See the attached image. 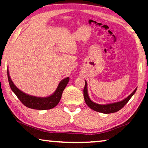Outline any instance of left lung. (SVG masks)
<instances>
[{
    "label": "left lung",
    "mask_w": 148,
    "mask_h": 148,
    "mask_svg": "<svg viewBox=\"0 0 148 148\" xmlns=\"http://www.w3.org/2000/svg\"><path fill=\"white\" fill-rule=\"evenodd\" d=\"M85 82H86V85H85V87L84 89V100H85V102L86 103V104L88 105L90 108H92V110L97 111V112H99L104 113V114H110V113L116 112L117 111L120 110L123 107H124L125 105L129 102V100H130L131 97L134 95V94L137 90V88H136L132 92V94H131L127 98H125V100L121 101V102L112 103V104L102 105V104H96V103L93 102L92 101L90 100L88 94V89H87L86 81Z\"/></svg>",
    "instance_id": "obj_1"
}]
</instances>
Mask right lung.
<instances>
[{"label":"right lung","instance_id":"1","mask_svg":"<svg viewBox=\"0 0 148 148\" xmlns=\"http://www.w3.org/2000/svg\"><path fill=\"white\" fill-rule=\"evenodd\" d=\"M7 76L11 89L15 93L19 100L22 102V104L28 108L36 109V110H48V109H51L55 107L60 102L62 92L69 81V77L62 80L58 84L55 92L50 96H48L47 98H38V97L29 96V95L26 94L19 90L12 82L8 70Z\"/></svg>","mask_w":148,"mask_h":148}]
</instances>
